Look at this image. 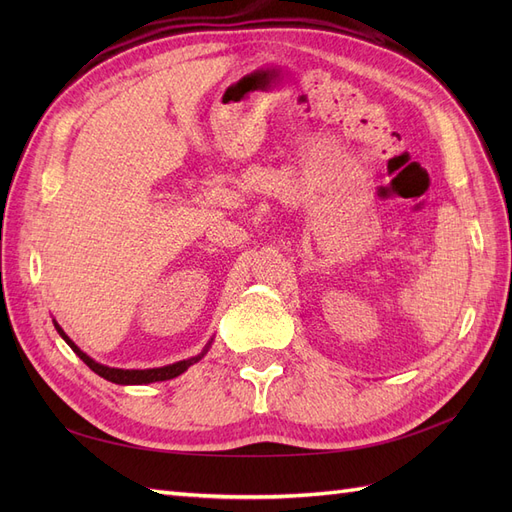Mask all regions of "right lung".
<instances>
[{
  "label": "right lung",
  "mask_w": 512,
  "mask_h": 512,
  "mask_svg": "<svg viewBox=\"0 0 512 512\" xmlns=\"http://www.w3.org/2000/svg\"><path fill=\"white\" fill-rule=\"evenodd\" d=\"M57 333L61 335V339L76 352V356L91 369L96 371V374L108 382H115V384H151V382H162V380H173L177 376H181L185 369H188L190 365L198 363L203 356L209 352L211 344H213V337L207 342V346L203 348V352L196 354V356H190V359H183V361H177L173 365H164V367H151V369H119V367H108V365H102L98 361L91 359L89 354H85L79 346H76L72 339L66 335V331L59 327L57 320H53Z\"/></svg>",
  "instance_id": "add662e5"
}]
</instances>
